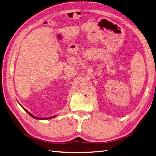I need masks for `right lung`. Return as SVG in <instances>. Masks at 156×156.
Instances as JSON below:
<instances>
[{
  "label": "right lung",
  "mask_w": 156,
  "mask_h": 156,
  "mask_svg": "<svg viewBox=\"0 0 156 156\" xmlns=\"http://www.w3.org/2000/svg\"><path fill=\"white\" fill-rule=\"evenodd\" d=\"M21 107H22V106H21ZM23 108L24 109V110H25L26 112H27V113L31 116V117H32L33 118H34V119H41V120H44V119H45H45H52V118H54V117H55V115H54V116H52V117H48V118H39V117H35V116H34L32 114H31L30 112H29L28 111L26 110V109H25V108L23 107Z\"/></svg>",
  "instance_id": "1"
}]
</instances>
